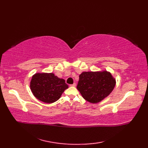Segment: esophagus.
Returning <instances> with one entry per match:
<instances>
[{
	"label": "esophagus",
	"instance_id": "1",
	"mask_svg": "<svg viewBox=\"0 0 148 148\" xmlns=\"http://www.w3.org/2000/svg\"><path fill=\"white\" fill-rule=\"evenodd\" d=\"M76 85H77V84H76V83H73V84H70V86L75 87V86H76Z\"/></svg>",
	"mask_w": 148,
	"mask_h": 148
}]
</instances>
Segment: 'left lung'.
Segmentation results:
<instances>
[{"label": "left lung", "mask_w": 148, "mask_h": 148, "mask_svg": "<svg viewBox=\"0 0 148 148\" xmlns=\"http://www.w3.org/2000/svg\"><path fill=\"white\" fill-rule=\"evenodd\" d=\"M115 84V78L107 70L83 71L77 88L85 100L96 104L110 95Z\"/></svg>", "instance_id": "left-lung-1"}]
</instances>
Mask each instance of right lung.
<instances>
[{
	"label": "right lung",
	"mask_w": 148,
	"mask_h": 148,
	"mask_svg": "<svg viewBox=\"0 0 148 148\" xmlns=\"http://www.w3.org/2000/svg\"><path fill=\"white\" fill-rule=\"evenodd\" d=\"M30 89L38 99L45 103H53L60 99L62 93L69 88L64 79L52 73H36L32 76Z\"/></svg>",
	"instance_id": "1"
}]
</instances>
